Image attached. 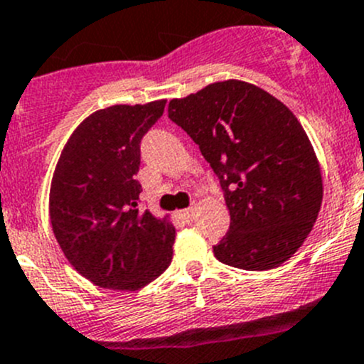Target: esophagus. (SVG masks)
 I'll return each instance as SVG.
<instances>
[{
	"instance_id": "34e87169",
	"label": "esophagus",
	"mask_w": 364,
	"mask_h": 364,
	"mask_svg": "<svg viewBox=\"0 0 364 364\" xmlns=\"http://www.w3.org/2000/svg\"><path fill=\"white\" fill-rule=\"evenodd\" d=\"M180 218H182L186 223H191V221L195 220V209H193V207H189V209L180 210Z\"/></svg>"
}]
</instances>
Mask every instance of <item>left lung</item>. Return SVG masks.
<instances>
[{
  "label": "left lung",
  "mask_w": 364,
  "mask_h": 364,
  "mask_svg": "<svg viewBox=\"0 0 364 364\" xmlns=\"http://www.w3.org/2000/svg\"><path fill=\"white\" fill-rule=\"evenodd\" d=\"M168 116L220 178L230 227L213 247L218 261L250 272L288 261L323 196L316 155L291 110L255 85L227 80L171 100Z\"/></svg>",
  "instance_id": "obj_1"
}]
</instances>
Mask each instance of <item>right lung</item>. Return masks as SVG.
Listing matches in <instances>:
<instances>
[{"label":"right lung","instance_id":"add662e5","mask_svg":"<svg viewBox=\"0 0 364 364\" xmlns=\"http://www.w3.org/2000/svg\"><path fill=\"white\" fill-rule=\"evenodd\" d=\"M166 100L112 105L91 114L69 137L50 191L55 237L78 273L102 288L134 291L173 257L175 228L139 209L141 141Z\"/></svg>","mask_w":364,"mask_h":364}]
</instances>
